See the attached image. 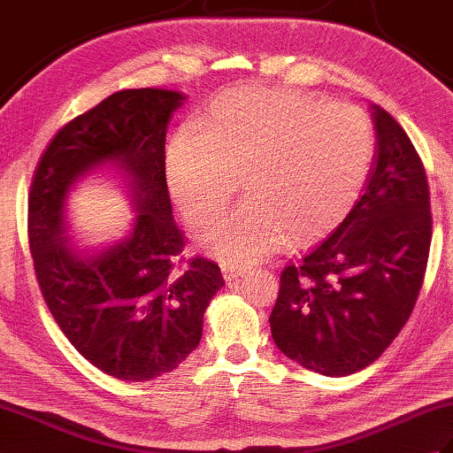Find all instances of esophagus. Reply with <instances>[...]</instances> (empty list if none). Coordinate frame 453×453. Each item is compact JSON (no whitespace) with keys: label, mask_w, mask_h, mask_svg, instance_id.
I'll list each match as a JSON object with an SVG mask.
<instances>
[{"label":"esophagus","mask_w":453,"mask_h":453,"mask_svg":"<svg viewBox=\"0 0 453 453\" xmlns=\"http://www.w3.org/2000/svg\"><path fill=\"white\" fill-rule=\"evenodd\" d=\"M221 273H224V278L227 282H232V280H237V278H242L247 271L243 266H237L234 263H224L221 265Z\"/></svg>","instance_id":"34e87169"}]
</instances>
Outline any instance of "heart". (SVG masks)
Masks as SVG:
<instances>
[{"label":"heart","instance_id":"obj_1","mask_svg":"<svg viewBox=\"0 0 453 453\" xmlns=\"http://www.w3.org/2000/svg\"><path fill=\"white\" fill-rule=\"evenodd\" d=\"M373 157L372 120L349 103L302 91L235 88L211 101L204 130L182 128L165 156L173 200L188 224L208 219L232 195L243 198L198 232L208 253L255 263L294 237L339 224Z\"/></svg>","mask_w":453,"mask_h":453}]
</instances>
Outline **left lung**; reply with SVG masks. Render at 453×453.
Listing matches in <instances>:
<instances>
[{
  "label": "left lung",
  "mask_w": 453,
  "mask_h": 453,
  "mask_svg": "<svg viewBox=\"0 0 453 453\" xmlns=\"http://www.w3.org/2000/svg\"><path fill=\"white\" fill-rule=\"evenodd\" d=\"M373 124L362 196L334 234L284 266L268 317L288 358L331 378L380 358L411 317L428 263L425 165L401 124L375 104Z\"/></svg>",
  "instance_id": "left-lung-1"
}]
</instances>
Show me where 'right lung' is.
<instances>
[{
    "instance_id": "right-lung-1",
    "label": "right lung",
    "mask_w": 453,
    "mask_h": 453,
    "mask_svg": "<svg viewBox=\"0 0 453 453\" xmlns=\"http://www.w3.org/2000/svg\"><path fill=\"white\" fill-rule=\"evenodd\" d=\"M182 101L151 88L111 95L58 130L28 192V247L48 310L85 360L124 381L175 370L198 346L206 307L226 284L214 261L180 257L165 134ZM109 160L133 179L137 218L127 240L81 259L61 235L65 198L75 180Z\"/></svg>"
}]
</instances>
